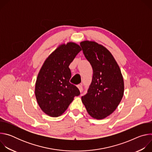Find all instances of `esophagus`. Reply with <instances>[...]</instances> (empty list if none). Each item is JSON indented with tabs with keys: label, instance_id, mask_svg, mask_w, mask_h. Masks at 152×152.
Masks as SVG:
<instances>
[{
	"label": "esophagus",
	"instance_id": "obj_1",
	"mask_svg": "<svg viewBox=\"0 0 152 152\" xmlns=\"http://www.w3.org/2000/svg\"><path fill=\"white\" fill-rule=\"evenodd\" d=\"M77 86V88H79L80 92L81 93L82 91V85L81 84L80 85H78Z\"/></svg>",
	"mask_w": 152,
	"mask_h": 152
}]
</instances>
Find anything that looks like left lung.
Returning <instances> with one entry per match:
<instances>
[{"mask_svg":"<svg viewBox=\"0 0 152 152\" xmlns=\"http://www.w3.org/2000/svg\"><path fill=\"white\" fill-rule=\"evenodd\" d=\"M83 53L93 70L91 83L82 101L88 114L97 120L111 115L124 94V80L118 65L111 53L92 41L80 43Z\"/></svg>","mask_w":152,"mask_h":152,"instance_id":"8db88e82","label":"left lung"}]
</instances>
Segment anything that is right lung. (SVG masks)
I'll list each match as a JSON object with an SVG mask.
<instances>
[{
    "mask_svg": "<svg viewBox=\"0 0 152 152\" xmlns=\"http://www.w3.org/2000/svg\"><path fill=\"white\" fill-rule=\"evenodd\" d=\"M81 50L73 42L59 45L45 60L38 73L35 94L41 110L50 117L61 115L75 96L80 94L76 86L70 83L69 66Z\"/></svg>",
    "mask_w": 152,
    "mask_h": 152,
    "instance_id": "1",
    "label": "right lung"
}]
</instances>
